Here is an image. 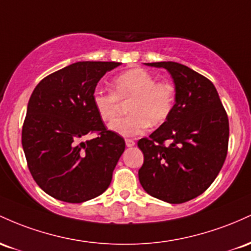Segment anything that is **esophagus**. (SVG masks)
I'll return each instance as SVG.
<instances>
[{
  "instance_id": "esophagus-1",
  "label": "esophagus",
  "mask_w": 251,
  "mask_h": 251,
  "mask_svg": "<svg viewBox=\"0 0 251 251\" xmlns=\"http://www.w3.org/2000/svg\"><path fill=\"white\" fill-rule=\"evenodd\" d=\"M126 147H134L135 141L131 140V139H126Z\"/></svg>"
}]
</instances>
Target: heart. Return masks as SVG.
Wrapping results in <instances>:
<instances>
[{
  "label": "heart",
  "mask_w": 251,
  "mask_h": 251,
  "mask_svg": "<svg viewBox=\"0 0 251 251\" xmlns=\"http://www.w3.org/2000/svg\"><path fill=\"white\" fill-rule=\"evenodd\" d=\"M174 98V88L170 83L157 81L146 70L133 69L112 80V91L96 89L92 104L103 121H110L120 108L118 100H130L128 116L116 118L109 125L111 131L129 137L141 135L149 126L165 123L173 110Z\"/></svg>",
  "instance_id": "b5f03b06"
}]
</instances>
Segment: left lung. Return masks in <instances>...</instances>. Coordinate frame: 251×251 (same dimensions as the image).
<instances>
[{
    "instance_id": "left-lung-1",
    "label": "left lung",
    "mask_w": 251,
    "mask_h": 251,
    "mask_svg": "<svg viewBox=\"0 0 251 251\" xmlns=\"http://www.w3.org/2000/svg\"><path fill=\"white\" fill-rule=\"evenodd\" d=\"M146 65L171 73L176 104L167 121L137 142L145 156L139 180L154 198L181 204L205 192L223 167L229 120L215 85L204 75L174 61Z\"/></svg>"
}]
</instances>
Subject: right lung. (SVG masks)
<instances>
[{
    "label": "right lung",
    "mask_w": 251,
    "mask_h": 251,
    "mask_svg": "<svg viewBox=\"0 0 251 251\" xmlns=\"http://www.w3.org/2000/svg\"><path fill=\"white\" fill-rule=\"evenodd\" d=\"M120 65L78 61L45 77L30 96L22 147L33 179L58 201H90L110 185L126 142L105 128L92 94L100 78ZM94 132L95 139L82 141Z\"/></svg>",
    "instance_id": "right-lung-1"
}]
</instances>
